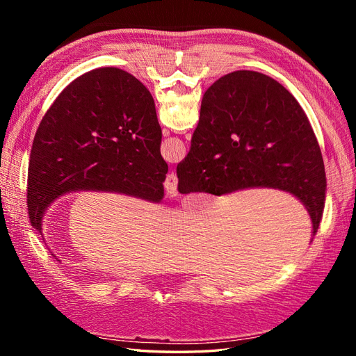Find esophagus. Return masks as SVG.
Segmentation results:
<instances>
[{
    "mask_svg": "<svg viewBox=\"0 0 356 356\" xmlns=\"http://www.w3.org/2000/svg\"><path fill=\"white\" fill-rule=\"evenodd\" d=\"M177 186H178V178L175 175V172H169L165 179V190L169 193V195L174 196L177 193Z\"/></svg>",
    "mask_w": 356,
    "mask_h": 356,
    "instance_id": "obj_1",
    "label": "esophagus"
}]
</instances>
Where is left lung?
I'll use <instances>...</instances> for the list:
<instances>
[{"label": "left lung", "instance_id": "obj_1", "mask_svg": "<svg viewBox=\"0 0 356 356\" xmlns=\"http://www.w3.org/2000/svg\"><path fill=\"white\" fill-rule=\"evenodd\" d=\"M161 129L145 86L118 68H98L68 84L32 143L28 213L41 233L50 204L72 191H108L153 203L163 199L168 165Z\"/></svg>", "mask_w": 356, "mask_h": 356}]
</instances>
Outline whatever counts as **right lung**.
Returning a JSON list of instances; mask_svg holds the SVG:
<instances>
[{
  "mask_svg": "<svg viewBox=\"0 0 356 356\" xmlns=\"http://www.w3.org/2000/svg\"><path fill=\"white\" fill-rule=\"evenodd\" d=\"M177 175L182 195L288 191L305 204L314 236L322 220L327 178L314 129L294 96L261 72H230L204 92Z\"/></svg>",
  "mask_w": 356,
  "mask_h": 356,
  "instance_id": "1",
  "label": "right lung"
}]
</instances>
